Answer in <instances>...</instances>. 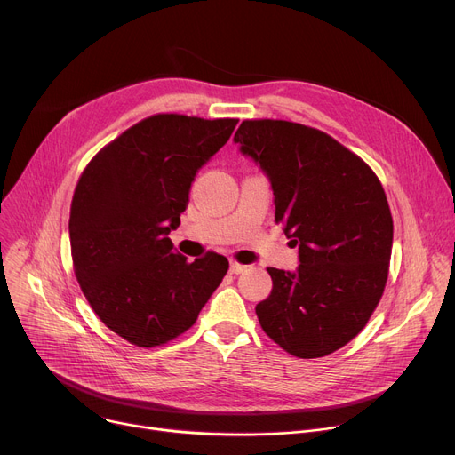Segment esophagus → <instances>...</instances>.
I'll use <instances>...</instances> for the list:
<instances>
[{"label": "esophagus", "instance_id": "obj_1", "mask_svg": "<svg viewBox=\"0 0 455 455\" xmlns=\"http://www.w3.org/2000/svg\"><path fill=\"white\" fill-rule=\"evenodd\" d=\"M245 270H247V265H241V263L230 259V272H232V275H241V272H245Z\"/></svg>", "mask_w": 455, "mask_h": 455}]
</instances>
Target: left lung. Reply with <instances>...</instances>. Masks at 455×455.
<instances>
[{
  "mask_svg": "<svg viewBox=\"0 0 455 455\" xmlns=\"http://www.w3.org/2000/svg\"><path fill=\"white\" fill-rule=\"evenodd\" d=\"M234 142L268 177L276 223L299 256L294 272L267 268L259 325L298 358L325 356L366 327L382 298L393 243L384 188L353 151L304 124L243 120Z\"/></svg>",
  "mask_w": 455,
  "mask_h": 455,
  "instance_id": "left-lung-1",
  "label": "left lung"
}]
</instances>
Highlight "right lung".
I'll return each mask as SVG.
<instances>
[{
	"label": "right lung",
	"mask_w": 455,
	"mask_h": 455,
	"mask_svg": "<svg viewBox=\"0 0 455 455\" xmlns=\"http://www.w3.org/2000/svg\"><path fill=\"white\" fill-rule=\"evenodd\" d=\"M237 118L148 116L104 146L75 188L69 239L89 306L118 337L157 347L190 329L228 270L216 252L187 261L168 234L196 173Z\"/></svg>",
	"instance_id": "obj_1"
}]
</instances>
